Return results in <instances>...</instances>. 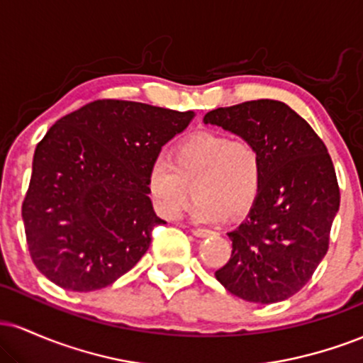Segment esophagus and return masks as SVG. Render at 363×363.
I'll list each match as a JSON object with an SVG mask.
<instances>
[{"mask_svg":"<svg viewBox=\"0 0 363 363\" xmlns=\"http://www.w3.org/2000/svg\"><path fill=\"white\" fill-rule=\"evenodd\" d=\"M191 234H193L194 237H210L213 232L208 230V228H199V227H193L191 228Z\"/></svg>","mask_w":363,"mask_h":363,"instance_id":"obj_1","label":"esophagus"}]
</instances>
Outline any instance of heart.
I'll use <instances>...</instances> for the list:
<instances>
[{
	"label": "heart",
	"instance_id": "b5f03b06",
	"mask_svg": "<svg viewBox=\"0 0 363 363\" xmlns=\"http://www.w3.org/2000/svg\"><path fill=\"white\" fill-rule=\"evenodd\" d=\"M262 184V155L247 140H230L201 131L174 148L172 160L158 157L150 165L147 187L157 213L167 220L181 216L191 198V215L213 223L240 216L254 205Z\"/></svg>",
	"mask_w": 363,
	"mask_h": 363
}]
</instances>
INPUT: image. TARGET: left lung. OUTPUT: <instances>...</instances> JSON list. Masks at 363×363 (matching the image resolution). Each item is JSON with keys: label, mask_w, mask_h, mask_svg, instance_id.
Here are the masks:
<instances>
[{"label": "left lung", "mask_w": 363, "mask_h": 363, "mask_svg": "<svg viewBox=\"0 0 363 363\" xmlns=\"http://www.w3.org/2000/svg\"><path fill=\"white\" fill-rule=\"evenodd\" d=\"M203 121L251 141L262 155L261 191L244 222L227 234L232 256L216 280L242 301H286L326 256L340 210L326 145L297 112L269 99L220 107Z\"/></svg>", "instance_id": "1"}]
</instances>
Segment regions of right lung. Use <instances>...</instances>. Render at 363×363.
I'll use <instances>...</instances> for the list:
<instances>
[{
  "mask_svg": "<svg viewBox=\"0 0 363 363\" xmlns=\"http://www.w3.org/2000/svg\"><path fill=\"white\" fill-rule=\"evenodd\" d=\"M193 118L109 99L45 133L22 205L28 251L45 278L65 290H101L143 257L153 227L165 223L148 196V169Z\"/></svg>",
  "mask_w": 363,
  "mask_h": 363,
  "instance_id": "1",
  "label": "right lung"
}]
</instances>
